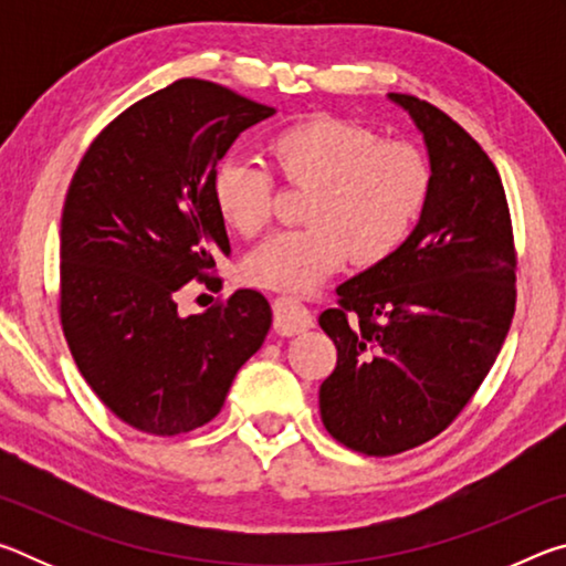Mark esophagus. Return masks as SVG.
<instances>
[{"instance_id": "1", "label": "esophagus", "mask_w": 566, "mask_h": 566, "mask_svg": "<svg viewBox=\"0 0 566 566\" xmlns=\"http://www.w3.org/2000/svg\"><path fill=\"white\" fill-rule=\"evenodd\" d=\"M274 310V329L282 337H294V334L306 332L314 324L312 312L306 310V304L300 296H276L272 302Z\"/></svg>"}]
</instances>
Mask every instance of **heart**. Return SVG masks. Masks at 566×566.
I'll return each mask as SVG.
<instances>
[{"instance_id": "1", "label": "heart", "mask_w": 566, "mask_h": 566, "mask_svg": "<svg viewBox=\"0 0 566 566\" xmlns=\"http://www.w3.org/2000/svg\"><path fill=\"white\" fill-rule=\"evenodd\" d=\"M284 185L310 191L304 229L266 239L244 262L249 282L280 292H312L349 260L385 262L415 229L432 191L424 151L347 119L312 117L266 142ZM212 199L222 222L242 237L270 224L274 179L247 159L219 161Z\"/></svg>"}]
</instances>
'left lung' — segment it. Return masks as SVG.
<instances>
[{"mask_svg":"<svg viewBox=\"0 0 566 566\" xmlns=\"http://www.w3.org/2000/svg\"><path fill=\"white\" fill-rule=\"evenodd\" d=\"M387 97L427 145L432 191L395 254L337 286L319 327L337 367L319 387L327 432L391 457L452 424L490 375L516 302V254L500 171L434 104Z\"/></svg>","mask_w":566,"mask_h":566,"instance_id":"1","label":"left lung"}]
</instances>
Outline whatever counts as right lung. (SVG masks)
Returning a JSON list of instances; mask_svg holds the SVG:
<instances>
[{"label": "right lung", "mask_w": 566, "mask_h": 566, "mask_svg": "<svg viewBox=\"0 0 566 566\" xmlns=\"http://www.w3.org/2000/svg\"><path fill=\"white\" fill-rule=\"evenodd\" d=\"M272 114L222 84L179 80L109 122L74 171L60 229L62 329L94 395L139 432L175 437L212 421L272 327L254 290L177 312L187 282L222 284L212 274L232 249L214 169Z\"/></svg>", "instance_id": "right-lung-1"}]
</instances>
